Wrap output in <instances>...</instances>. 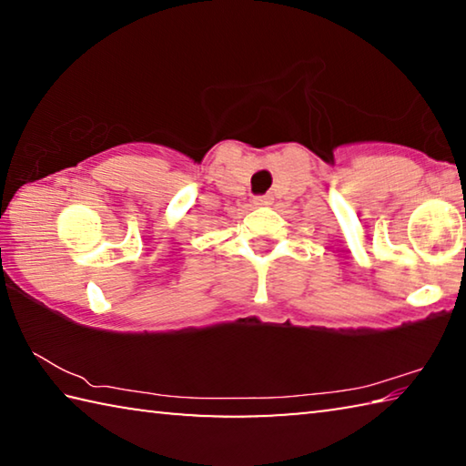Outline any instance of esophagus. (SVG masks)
Listing matches in <instances>:
<instances>
[{"mask_svg":"<svg viewBox=\"0 0 466 466\" xmlns=\"http://www.w3.org/2000/svg\"><path fill=\"white\" fill-rule=\"evenodd\" d=\"M269 203H271V197H269V195L255 197V205H269Z\"/></svg>","mask_w":466,"mask_h":466,"instance_id":"esophagus-1","label":"esophagus"}]
</instances>
